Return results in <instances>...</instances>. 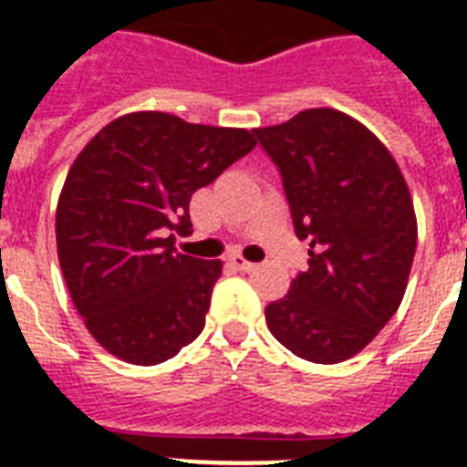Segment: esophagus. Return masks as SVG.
Listing matches in <instances>:
<instances>
[{"label": "esophagus", "instance_id": "1", "mask_svg": "<svg viewBox=\"0 0 467 467\" xmlns=\"http://www.w3.org/2000/svg\"><path fill=\"white\" fill-rule=\"evenodd\" d=\"M230 264H233V269H237V271H254L256 269V264L247 262V259L240 254L230 256Z\"/></svg>", "mask_w": 467, "mask_h": 467}]
</instances>
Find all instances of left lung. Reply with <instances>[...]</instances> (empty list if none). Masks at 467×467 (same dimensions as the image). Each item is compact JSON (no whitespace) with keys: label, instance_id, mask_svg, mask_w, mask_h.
<instances>
[{"label":"left lung","instance_id":"obj_1","mask_svg":"<svg viewBox=\"0 0 467 467\" xmlns=\"http://www.w3.org/2000/svg\"><path fill=\"white\" fill-rule=\"evenodd\" d=\"M254 135L281 171L298 240L310 242V269L266 306V325L306 361H347L405 296L417 249L405 176L368 128L334 109Z\"/></svg>","mask_w":467,"mask_h":467}]
</instances>
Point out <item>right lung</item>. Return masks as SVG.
Listing matches in <instances>:
<instances>
[{"label":"right lung","instance_id":"1","mask_svg":"<svg viewBox=\"0 0 467 467\" xmlns=\"http://www.w3.org/2000/svg\"><path fill=\"white\" fill-rule=\"evenodd\" d=\"M242 128L138 111L101 128L69 167L57 259L89 334L120 361L155 366L203 332L223 264L182 254L189 203L254 150Z\"/></svg>","mask_w":467,"mask_h":467}]
</instances>
